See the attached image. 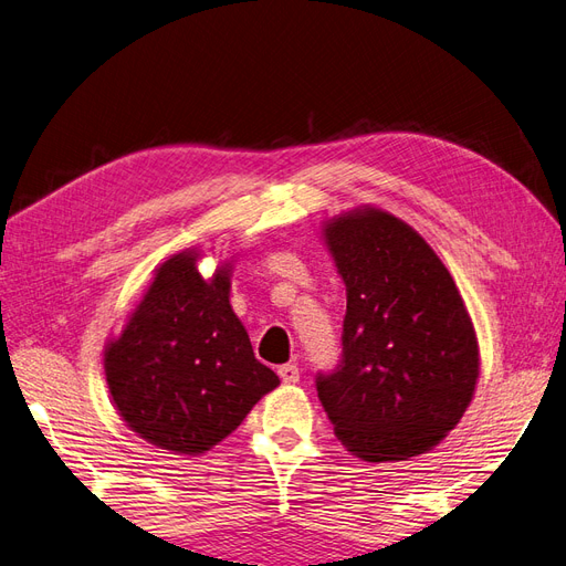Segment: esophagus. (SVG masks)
<instances>
[{"label": "esophagus", "instance_id": "esophagus-1", "mask_svg": "<svg viewBox=\"0 0 566 566\" xmlns=\"http://www.w3.org/2000/svg\"><path fill=\"white\" fill-rule=\"evenodd\" d=\"M277 373H280V378H282L284 385H296L301 380V370H298L296 364H284V366L277 368Z\"/></svg>", "mask_w": 566, "mask_h": 566}]
</instances>
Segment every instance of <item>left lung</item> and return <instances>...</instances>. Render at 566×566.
<instances>
[{"instance_id":"8db88e82","label":"left lung","mask_w":566,"mask_h":566,"mask_svg":"<svg viewBox=\"0 0 566 566\" xmlns=\"http://www.w3.org/2000/svg\"><path fill=\"white\" fill-rule=\"evenodd\" d=\"M324 240L347 286L343 361L317 373L333 431L366 462L422 454L473 399L480 359L467 305L424 238L382 209L333 217Z\"/></svg>"}]
</instances>
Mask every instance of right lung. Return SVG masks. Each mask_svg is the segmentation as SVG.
<instances>
[{
	"mask_svg": "<svg viewBox=\"0 0 566 566\" xmlns=\"http://www.w3.org/2000/svg\"><path fill=\"white\" fill-rule=\"evenodd\" d=\"M196 261L198 251L167 259L104 349V375L125 424L177 454L223 441L280 385L230 307L228 265L202 280Z\"/></svg>",
	"mask_w": 566,
	"mask_h": 566,
	"instance_id": "1",
	"label": "right lung"
}]
</instances>
